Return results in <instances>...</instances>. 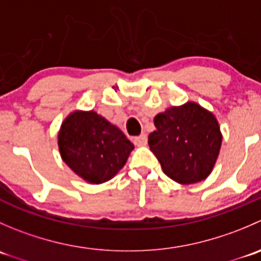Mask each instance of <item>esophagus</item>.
I'll use <instances>...</instances> for the list:
<instances>
[{
  "label": "esophagus",
  "instance_id": "1",
  "mask_svg": "<svg viewBox=\"0 0 261 261\" xmlns=\"http://www.w3.org/2000/svg\"><path fill=\"white\" fill-rule=\"evenodd\" d=\"M134 143H135V145L138 146H144L146 145L147 143V139H146V135H140V136H136V138H134Z\"/></svg>",
  "mask_w": 261,
  "mask_h": 261
}]
</instances>
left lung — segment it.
Returning a JSON list of instances; mask_svg holds the SVG:
<instances>
[{"label":"left lung","instance_id":"8db88e82","mask_svg":"<svg viewBox=\"0 0 261 261\" xmlns=\"http://www.w3.org/2000/svg\"><path fill=\"white\" fill-rule=\"evenodd\" d=\"M154 125L147 143L170 179L192 184L208 177L222 143L211 112L188 102L155 116Z\"/></svg>","mask_w":261,"mask_h":261}]
</instances>
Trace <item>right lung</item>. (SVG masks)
<instances>
[{"label":"right lung","instance_id":"1","mask_svg":"<svg viewBox=\"0 0 261 261\" xmlns=\"http://www.w3.org/2000/svg\"><path fill=\"white\" fill-rule=\"evenodd\" d=\"M60 155L84 180L103 183L125 165L134 145L125 134L96 112H74L63 122Z\"/></svg>","mask_w":261,"mask_h":261}]
</instances>
